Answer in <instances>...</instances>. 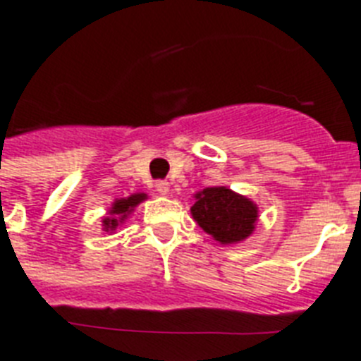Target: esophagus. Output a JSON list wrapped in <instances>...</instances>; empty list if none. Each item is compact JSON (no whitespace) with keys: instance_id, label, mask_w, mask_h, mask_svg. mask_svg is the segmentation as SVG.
I'll return each instance as SVG.
<instances>
[{"instance_id":"esophagus-1","label":"esophagus","mask_w":361,"mask_h":361,"mask_svg":"<svg viewBox=\"0 0 361 361\" xmlns=\"http://www.w3.org/2000/svg\"><path fill=\"white\" fill-rule=\"evenodd\" d=\"M156 190H158L159 194H167L169 192V181L167 180L156 181Z\"/></svg>"}]
</instances>
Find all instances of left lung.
<instances>
[{
  "mask_svg": "<svg viewBox=\"0 0 361 361\" xmlns=\"http://www.w3.org/2000/svg\"><path fill=\"white\" fill-rule=\"evenodd\" d=\"M192 216L205 233L212 234L221 243L245 240L258 218L252 202L238 196L225 187H209L196 196Z\"/></svg>",
  "mask_w": 361,
  "mask_h": 361,
  "instance_id": "1",
  "label": "left lung"
}]
</instances>
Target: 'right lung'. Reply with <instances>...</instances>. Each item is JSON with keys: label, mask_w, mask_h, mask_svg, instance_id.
I'll return each instance as SVG.
<instances>
[{"label": "right lung", "mask_w": 361, "mask_h": 361, "mask_svg": "<svg viewBox=\"0 0 361 361\" xmlns=\"http://www.w3.org/2000/svg\"><path fill=\"white\" fill-rule=\"evenodd\" d=\"M142 200H145V194H134V196H130V198L120 200V202H116L114 207H112V214L125 216L128 211H130V209H133V207H136L137 203L142 202ZM116 225H118V219H116V218H106L105 219V227L114 228Z\"/></svg>", "instance_id": "obj_1"}]
</instances>
